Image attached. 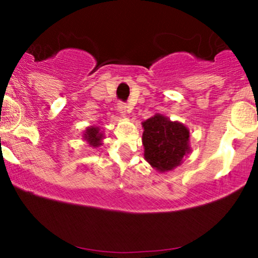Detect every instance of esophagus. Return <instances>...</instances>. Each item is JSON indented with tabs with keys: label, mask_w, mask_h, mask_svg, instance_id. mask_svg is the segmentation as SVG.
I'll use <instances>...</instances> for the list:
<instances>
[{
	"label": "esophagus",
	"mask_w": 258,
	"mask_h": 258,
	"mask_svg": "<svg viewBox=\"0 0 258 258\" xmlns=\"http://www.w3.org/2000/svg\"><path fill=\"white\" fill-rule=\"evenodd\" d=\"M117 110L119 111V113H121L122 116H124V114L128 112V106L123 102H118L117 103Z\"/></svg>",
	"instance_id": "esophagus-1"
}]
</instances>
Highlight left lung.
Segmentation results:
<instances>
[{
	"instance_id": "8db88e82",
	"label": "left lung",
	"mask_w": 258,
	"mask_h": 258,
	"mask_svg": "<svg viewBox=\"0 0 258 258\" xmlns=\"http://www.w3.org/2000/svg\"><path fill=\"white\" fill-rule=\"evenodd\" d=\"M145 158L158 172H167L181 165L189 152V131L183 123L155 114L142 122Z\"/></svg>"
}]
</instances>
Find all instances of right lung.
Wrapping results in <instances>:
<instances>
[{"label":"right lung","instance_id":"obj_1","mask_svg":"<svg viewBox=\"0 0 258 258\" xmlns=\"http://www.w3.org/2000/svg\"><path fill=\"white\" fill-rule=\"evenodd\" d=\"M83 137H85L86 141L90 144V146H92V147H98V146L101 145V140H102L103 135L98 127L91 126L87 127L86 132L83 134Z\"/></svg>","mask_w":258,"mask_h":258}]
</instances>
